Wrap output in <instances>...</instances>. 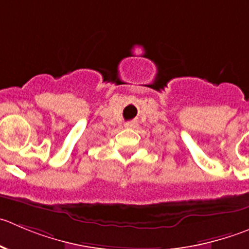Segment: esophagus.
I'll return each instance as SVG.
<instances>
[{"mask_svg":"<svg viewBox=\"0 0 249 249\" xmlns=\"http://www.w3.org/2000/svg\"><path fill=\"white\" fill-rule=\"evenodd\" d=\"M124 126H126L127 128H136V127H137V123L132 121V122H127L126 124H124Z\"/></svg>","mask_w":249,"mask_h":249,"instance_id":"esophagus-1","label":"esophagus"}]
</instances>
